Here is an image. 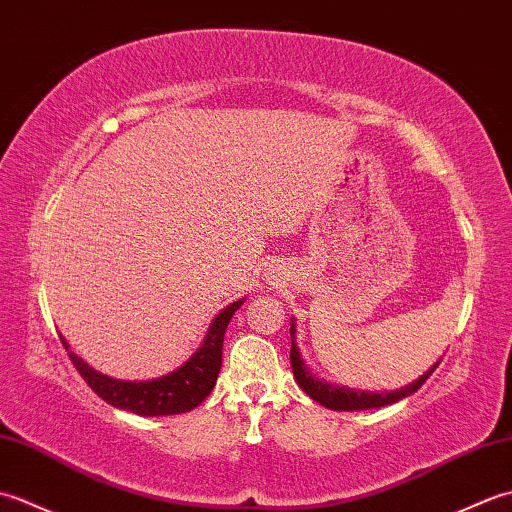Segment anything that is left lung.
<instances>
[{"label":"left lung","mask_w":512,"mask_h":512,"mask_svg":"<svg viewBox=\"0 0 512 512\" xmlns=\"http://www.w3.org/2000/svg\"><path fill=\"white\" fill-rule=\"evenodd\" d=\"M295 321L290 325V363H292V374H295L299 387L306 391V394L317 400L319 405L334 409V411H363V409H376V407H385V405H394V402L402 400L411 396L413 391H418L422 387L424 380H427L433 369L440 365V361L433 365L431 369H427L418 380H413L407 387H400L396 391H387V394H374V391H356V389H345V387H334L330 383H325V380L314 376L308 365L303 363V358L299 354V347L295 343Z\"/></svg>","instance_id":"1"}]
</instances>
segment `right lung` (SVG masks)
Returning <instances> with one entry per match:
<instances>
[{
  "label": "right lung",
  "instance_id": "1",
  "mask_svg": "<svg viewBox=\"0 0 512 512\" xmlns=\"http://www.w3.org/2000/svg\"><path fill=\"white\" fill-rule=\"evenodd\" d=\"M244 299H239L231 306H226L213 323L209 325L202 345L187 363L180 365L176 372H171L156 380H143V383H132V380H116L96 372L83 358L70 352L74 367L79 369L85 383H88L96 394H99L110 405L138 413V416H173V413H187L195 409L200 402L211 394L215 387L217 374L222 367V345L228 321L233 319L235 310L242 306ZM65 350L70 345L65 343Z\"/></svg>",
  "mask_w": 512,
  "mask_h": 512
}]
</instances>
